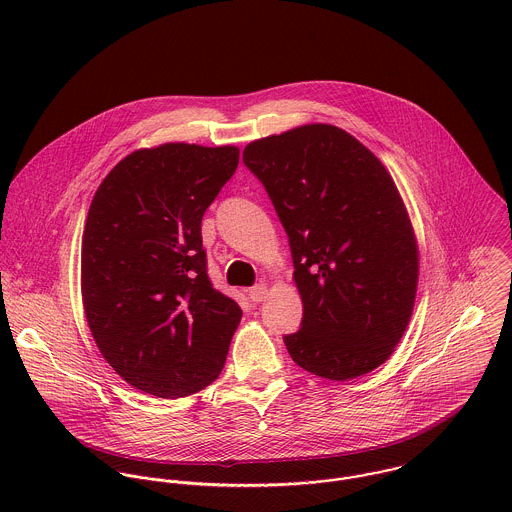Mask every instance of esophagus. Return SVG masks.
<instances>
[{"instance_id":"34e87169","label":"esophagus","mask_w":512,"mask_h":512,"mask_svg":"<svg viewBox=\"0 0 512 512\" xmlns=\"http://www.w3.org/2000/svg\"><path fill=\"white\" fill-rule=\"evenodd\" d=\"M248 295H250V299H252L254 303H260V301H264V299L268 297V286H266V284H258V286H254V288L248 290Z\"/></svg>"}]
</instances>
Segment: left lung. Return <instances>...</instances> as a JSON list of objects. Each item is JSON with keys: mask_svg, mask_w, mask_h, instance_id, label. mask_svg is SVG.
I'll return each instance as SVG.
<instances>
[{"mask_svg": "<svg viewBox=\"0 0 512 512\" xmlns=\"http://www.w3.org/2000/svg\"><path fill=\"white\" fill-rule=\"evenodd\" d=\"M293 258L301 329L293 363L329 380L378 368L400 343L418 292L420 252L402 195L382 161L349 132L305 124L244 147Z\"/></svg>", "mask_w": 512, "mask_h": 512, "instance_id": "obj_1", "label": "left lung"}]
</instances>
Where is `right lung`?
<instances>
[{"label":"right lung","mask_w":512,"mask_h":512,"mask_svg":"<svg viewBox=\"0 0 512 512\" xmlns=\"http://www.w3.org/2000/svg\"><path fill=\"white\" fill-rule=\"evenodd\" d=\"M238 157L236 146L142 147L92 197L80 250L84 315L106 363L151 396L209 386L240 323L238 303L207 276L201 236Z\"/></svg>","instance_id":"obj_1"}]
</instances>
